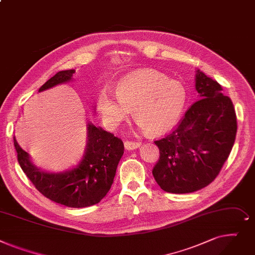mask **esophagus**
<instances>
[{"label": "esophagus", "mask_w": 255, "mask_h": 255, "mask_svg": "<svg viewBox=\"0 0 255 255\" xmlns=\"http://www.w3.org/2000/svg\"><path fill=\"white\" fill-rule=\"evenodd\" d=\"M141 145L140 142H136V141H126L125 142V147L128 150H132V149H136Z\"/></svg>", "instance_id": "esophagus-1"}]
</instances>
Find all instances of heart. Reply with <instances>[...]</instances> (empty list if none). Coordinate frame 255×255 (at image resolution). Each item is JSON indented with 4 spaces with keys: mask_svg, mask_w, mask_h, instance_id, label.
Instances as JSON below:
<instances>
[{
    "mask_svg": "<svg viewBox=\"0 0 255 255\" xmlns=\"http://www.w3.org/2000/svg\"><path fill=\"white\" fill-rule=\"evenodd\" d=\"M117 100L103 93L99 106L112 124L122 123L131 110L143 128L160 134L173 128L184 110L187 93L176 80L154 70H145L122 79L116 88Z\"/></svg>",
    "mask_w": 255,
    "mask_h": 255,
    "instance_id": "heart-1",
    "label": "heart"
}]
</instances>
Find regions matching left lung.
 Returning <instances> with one entry per match:
<instances>
[{
	"label": "left lung",
	"instance_id": "obj_1",
	"mask_svg": "<svg viewBox=\"0 0 255 255\" xmlns=\"http://www.w3.org/2000/svg\"><path fill=\"white\" fill-rule=\"evenodd\" d=\"M199 100L169 134L154 141L159 158L152 174L160 188L188 193L210 184L228 159L237 133L232 100L221 85L197 71Z\"/></svg>",
	"mask_w": 255,
	"mask_h": 255
}]
</instances>
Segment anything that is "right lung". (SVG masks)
I'll list each match as a JSON object with an SVG mask.
<instances>
[{
    "label": "right lung",
    "instance_id": "obj_1",
    "mask_svg": "<svg viewBox=\"0 0 255 255\" xmlns=\"http://www.w3.org/2000/svg\"><path fill=\"white\" fill-rule=\"evenodd\" d=\"M74 70L57 72L39 92L71 80ZM87 144L83 158L74 169L65 173L43 172L29 160L13 137L19 166L44 197L71 208L89 207L101 202L111 188L125 146L113 133L87 125Z\"/></svg>",
    "mask_w": 255,
    "mask_h": 255
}]
</instances>
